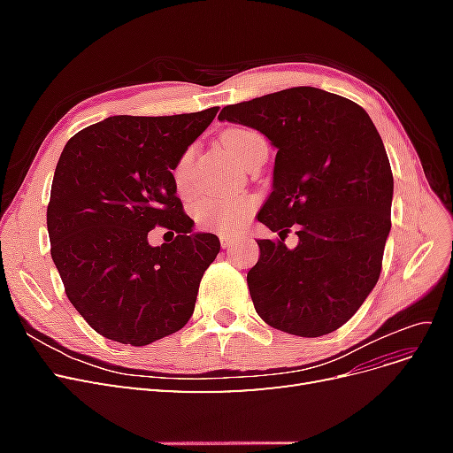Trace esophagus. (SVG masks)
Segmentation results:
<instances>
[{"label":"esophagus","instance_id":"34e87169","mask_svg":"<svg viewBox=\"0 0 453 453\" xmlns=\"http://www.w3.org/2000/svg\"><path fill=\"white\" fill-rule=\"evenodd\" d=\"M219 240H221V245H223V250H228L232 243H234V236H228V234H221L219 236Z\"/></svg>","mask_w":453,"mask_h":453}]
</instances>
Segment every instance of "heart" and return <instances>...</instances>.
<instances>
[{
	"label": "heart",
	"instance_id": "1",
	"mask_svg": "<svg viewBox=\"0 0 453 453\" xmlns=\"http://www.w3.org/2000/svg\"><path fill=\"white\" fill-rule=\"evenodd\" d=\"M258 142H263V138L251 128H230L221 135V145L226 155L240 166L250 158L253 147ZM190 162H193V149H187L173 168V185L180 195H187L190 188ZM257 203L258 202L253 195L205 196L195 203L193 217L200 230L217 232V234H234L250 221Z\"/></svg>",
	"mask_w": 453,
	"mask_h": 453
}]
</instances>
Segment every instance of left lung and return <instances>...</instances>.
<instances>
[{
  "label": "left lung",
  "mask_w": 453,
  "mask_h": 453,
  "mask_svg": "<svg viewBox=\"0 0 453 453\" xmlns=\"http://www.w3.org/2000/svg\"><path fill=\"white\" fill-rule=\"evenodd\" d=\"M219 120L263 132L278 149L272 193L257 219L281 240H257L248 272L260 319L315 338L336 331L374 289L391 230L393 173L361 105L293 87L223 107ZM296 228L299 245L284 236Z\"/></svg>",
  "instance_id": "8db88e82"
}]
</instances>
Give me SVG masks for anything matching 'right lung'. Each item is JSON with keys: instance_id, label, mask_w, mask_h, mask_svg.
<instances>
[{"instance_id": "right-lung-1", "label": "right lung", "mask_w": 453, "mask_h": 453, "mask_svg": "<svg viewBox=\"0 0 453 453\" xmlns=\"http://www.w3.org/2000/svg\"><path fill=\"white\" fill-rule=\"evenodd\" d=\"M217 111L109 117L62 150L47 208L50 255L70 303L109 340L147 346L195 311L221 243L193 234L172 170ZM155 226L175 231L174 242L149 246Z\"/></svg>"}]
</instances>
